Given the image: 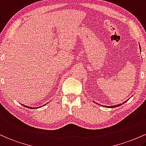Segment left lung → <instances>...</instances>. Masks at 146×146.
Returning a JSON list of instances; mask_svg holds the SVG:
<instances>
[{
    "instance_id": "1",
    "label": "left lung",
    "mask_w": 146,
    "mask_h": 146,
    "mask_svg": "<svg viewBox=\"0 0 146 146\" xmlns=\"http://www.w3.org/2000/svg\"><path fill=\"white\" fill-rule=\"evenodd\" d=\"M140 50H141V48H140ZM126 101H124L123 103H122V104H118V105H116V106H106V107H108V108H116V107H118V106H121V105H123L124 104V103L125 102H126Z\"/></svg>"
}]
</instances>
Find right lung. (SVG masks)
<instances>
[{
	"label": "right lung",
	"mask_w": 146,
	"mask_h": 146,
	"mask_svg": "<svg viewBox=\"0 0 146 146\" xmlns=\"http://www.w3.org/2000/svg\"><path fill=\"white\" fill-rule=\"evenodd\" d=\"M23 106H25V107H26V108H31V109H36V108H32V107H29V106H25V105H23V104H22Z\"/></svg>",
	"instance_id": "1"
}]
</instances>
